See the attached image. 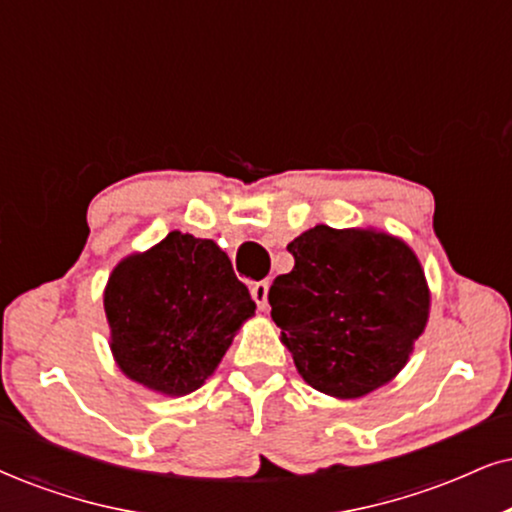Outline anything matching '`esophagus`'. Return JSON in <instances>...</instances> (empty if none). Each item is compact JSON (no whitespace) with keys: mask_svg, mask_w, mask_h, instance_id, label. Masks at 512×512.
Wrapping results in <instances>:
<instances>
[{"mask_svg":"<svg viewBox=\"0 0 512 512\" xmlns=\"http://www.w3.org/2000/svg\"><path fill=\"white\" fill-rule=\"evenodd\" d=\"M268 289H270V285L266 280L254 282V285H251V296H254L256 306L261 308V311H268Z\"/></svg>","mask_w":512,"mask_h":512,"instance_id":"34e87169","label":"esophagus"}]
</instances>
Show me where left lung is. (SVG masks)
Listing matches in <instances>:
<instances>
[{"instance_id": "1", "label": "left lung", "mask_w": 512, "mask_h": 512, "mask_svg": "<svg viewBox=\"0 0 512 512\" xmlns=\"http://www.w3.org/2000/svg\"><path fill=\"white\" fill-rule=\"evenodd\" d=\"M292 273L268 292L280 342L306 384L361 399L406 368L430 320L420 258L377 227L315 225L287 244Z\"/></svg>"}]
</instances>
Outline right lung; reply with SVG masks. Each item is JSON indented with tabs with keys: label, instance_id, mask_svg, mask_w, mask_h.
Wrapping results in <instances>:
<instances>
[{
	"label": "right lung",
	"instance_id": "1",
	"mask_svg": "<svg viewBox=\"0 0 512 512\" xmlns=\"http://www.w3.org/2000/svg\"><path fill=\"white\" fill-rule=\"evenodd\" d=\"M118 370L161 396H187L216 372L256 304L213 239L173 230L125 256L104 287Z\"/></svg>",
	"mask_w": 512,
	"mask_h": 512
}]
</instances>
